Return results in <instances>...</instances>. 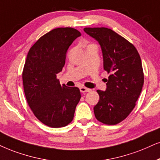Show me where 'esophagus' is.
<instances>
[{
  "label": "esophagus",
  "mask_w": 160,
  "mask_h": 160,
  "mask_svg": "<svg viewBox=\"0 0 160 160\" xmlns=\"http://www.w3.org/2000/svg\"><path fill=\"white\" fill-rule=\"evenodd\" d=\"M80 91L82 93H85V92H90L91 89L88 88H86V87H80Z\"/></svg>",
  "instance_id": "34e87169"
}]
</instances>
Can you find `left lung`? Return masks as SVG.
I'll use <instances>...</instances> for the list:
<instances>
[{
    "label": "left lung",
    "mask_w": 160,
    "mask_h": 160,
    "mask_svg": "<svg viewBox=\"0 0 160 160\" xmlns=\"http://www.w3.org/2000/svg\"><path fill=\"white\" fill-rule=\"evenodd\" d=\"M100 44L104 69L110 74L106 91L98 90L100 100L95 117L106 125H116L134 109L144 83L139 54L127 40L108 28H84Z\"/></svg>",
    "instance_id": "obj_1"
}]
</instances>
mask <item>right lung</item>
Here are the masks:
<instances>
[{
  "mask_svg": "<svg viewBox=\"0 0 160 160\" xmlns=\"http://www.w3.org/2000/svg\"><path fill=\"white\" fill-rule=\"evenodd\" d=\"M80 35L73 28L54 29L28 52L22 74L26 100L38 120L52 128L72 122L81 98L78 88L61 86L57 79L65 65L68 48Z\"/></svg>",
  "mask_w": 160,
  "mask_h": 160,
  "instance_id": "obj_1",
  "label": "right lung"
}]
</instances>
